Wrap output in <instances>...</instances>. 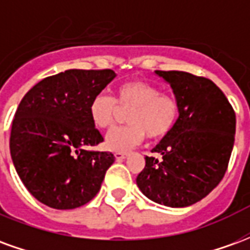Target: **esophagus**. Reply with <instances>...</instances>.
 Listing matches in <instances>:
<instances>
[{
	"instance_id": "obj_1",
	"label": "esophagus",
	"mask_w": 250,
	"mask_h": 250,
	"mask_svg": "<svg viewBox=\"0 0 250 250\" xmlns=\"http://www.w3.org/2000/svg\"><path fill=\"white\" fill-rule=\"evenodd\" d=\"M115 158H116V161H123L127 158V154L125 152H115Z\"/></svg>"
}]
</instances>
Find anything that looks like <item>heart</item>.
Returning <instances> with one entry per match:
<instances>
[{
    "instance_id": "b5f03b06",
    "label": "heart",
    "mask_w": 250,
    "mask_h": 250,
    "mask_svg": "<svg viewBox=\"0 0 250 250\" xmlns=\"http://www.w3.org/2000/svg\"><path fill=\"white\" fill-rule=\"evenodd\" d=\"M89 118L100 130L112 128L120 111H128V125L111 131L105 147L111 151L125 152L148 139L166 136L177 125L181 112L178 98L145 80H128L116 88V96L99 93L89 103Z\"/></svg>"
}]
</instances>
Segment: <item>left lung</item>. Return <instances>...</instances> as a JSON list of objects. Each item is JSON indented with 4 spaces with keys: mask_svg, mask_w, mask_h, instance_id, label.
<instances>
[{
    "mask_svg": "<svg viewBox=\"0 0 250 250\" xmlns=\"http://www.w3.org/2000/svg\"><path fill=\"white\" fill-rule=\"evenodd\" d=\"M173 88L181 112L177 125L136 177L142 193L157 204L185 208L205 198L224 178L236 134V114L224 92L202 76L157 71Z\"/></svg>",
    "mask_w": 250,
    "mask_h": 250,
    "instance_id": "obj_1",
    "label": "left lung"
}]
</instances>
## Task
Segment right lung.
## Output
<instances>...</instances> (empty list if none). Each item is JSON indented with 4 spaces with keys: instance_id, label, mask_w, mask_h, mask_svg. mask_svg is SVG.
Returning a JSON list of instances; mask_svg holds the SVG:
<instances>
[{
    "instance_id": "right-lung-1",
    "label": "right lung",
    "mask_w": 250,
    "mask_h": 250,
    "mask_svg": "<svg viewBox=\"0 0 250 250\" xmlns=\"http://www.w3.org/2000/svg\"><path fill=\"white\" fill-rule=\"evenodd\" d=\"M115 77L112 69H68L37 83L14 115L10 155L33 197L53 209H75L98 194L111 152L88 150L104 141L89 103Z\"/></svg>"
}]
</instances>
